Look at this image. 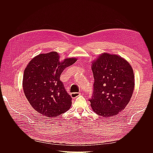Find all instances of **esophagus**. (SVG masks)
Wrapping results in <instances>:
<instances>
[{"label": "esophagus", "instance_id": "obj_1", "mask_svg": "<svg viewBox=\"0 0 153 153\" xmlns=\"http://www.w3.org/2000/svg\"><path fill=\"white\" fill-rule=\"evenodd\" d=\"M80 94H81L80 92H73V93L71 94V96L72 98H76V97L80 96Z\"/></svg>", "mask_w": 153, "mask_h": 153}]
</instances>
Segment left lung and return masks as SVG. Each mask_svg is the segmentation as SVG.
I'll list each match as a JSON object with an SVG mask.
<instances>
[{
  "instance_id": "left-lung-1",
  "label": "left lung",
  "mask_w": 153,
  "mask_h": 153,
  "mask_svg": "<svg viewBox=\"0 0 153 153\" xmlns=\"http://www.w3.org/2000/svg\"><path fill=\"white\" fill-rule=\"evenodd\" d=\"M92 110L100 116L112 117L125 108L130 100L135 81L132 67L117 55L103 53L92 63Z\"/></svg>"
}]
</instances>
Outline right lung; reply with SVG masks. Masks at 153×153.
<instances>
[{
	"mask_svg": "<svg viewBox=\"0 0 153 153\" xmlns=\"http://www.w3.org/2000/svg\"><path fill=\"white\" fill-rule=\"evenodd\" d=\"M76 58L59 61L56 52L41 53L27 64L23 77V89L27 100L37 112L47 117H57L69 109L71 97L68 94L60 76L71 66Z\"/></svg>",
	"mask_w": 153,
	"mask_h": 153,
	"instance_id": "right-lung-1",
	"label": "right lung"
}]
</instances>
